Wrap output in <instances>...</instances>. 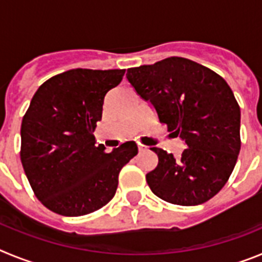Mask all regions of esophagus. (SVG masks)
<instances>
[{"label":"esophagus","instance_id":"1","mask_svg":"<svg viewBox=\"0 0 262 262\" xmlns=\"http://www.w3.org/2000/svg\"><path fill=\"white\" fill-rule=\"evenodd\" d=\"M145 149H147V147H145V145H143V144L138 145V151L139 152H143V151H145Z\"/></svg>","mask_w":262,"mask_h":262}]
</instances>
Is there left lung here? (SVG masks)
Returning <instances> with one entry per match:
<instances>
[{"label":"left lung","mask_w":262,"mask_h":262,"mask_svg":"<svg viewBox=\"0 0 262 262\" xmlns=\"http://www.w3.org/2000/svg\"><path fill=\"white\" fill-rule=\"evenodd\" d=\"M136 93L151 102L160 123L186 143L178 159L152 148L159 164L145 176L159 198L173 205L207 202L228 181L237 161L240 107L223 77L185 57L127 69Z\"/></svg>","instance_id":"1"}]
</instances>
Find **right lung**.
Masks as SVG:
<instances>
[{
  "label": "right lung",
  "mask_w": 262,
  "mask_h": 262,
  "mask_svg": "<svg viewBox=\"0 0 262 262\" xmlns=\"http://www.w3.org/2000/svg\"><path fill=\"white\" fill-rule=\"evenodd\" d=\"M124 72L71 69L32 97L20 126V161L34 194L51 211L80 216L107 205L120 169L138 154L135 142L106 154L93 135L105 96Z\"/></svg>",
  "instance_id": "obj_1"
}]
</instances>
